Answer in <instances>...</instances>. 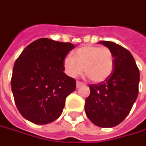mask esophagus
<instances>
[{"label":"esophagus","mask_w":146,"mask_h":146,"mask_svg":"<svg viewBox=\"0 0 146 146\" xmlns=\"http://www.w3.org/2000/svg\"><path fill=\"white\" fill-rule=\"evenodd\" d=\"M77 88H79L80 86H82V85H84V83L83 82H82L80 81H77Z\"/></svg>","instance_id":"1"}]
</instances>
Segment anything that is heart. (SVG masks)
Returning <instances> with one entry per match:
<instances>
[{"label":"heart","instance_id":"b5f03b06","mask_svg":"<svg viewBox=\"0 0 146 146\" xmlns=\"http://www.w3.org/2000/svg\"><path fill=\"white\" fill-rule=\"evenodd\" d=\"M66 73L76 78L84 70L85 74L93 82H104L111 74L114 68V56L107 47L84 45L78 48L73 57L67 56L64 59Z\"/></svg>","mask_w":146,"mask_h":146}]
</instances>
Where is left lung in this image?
Wrapping results in <instances>:
<instances>
[{
    "label": "left lung",
    "mask_w": 146,
    "mask_h": 146,
    "mask_svg": "<svg viewBox=\"0 0 146 146\" xmlns=\"http://www.w3.org/2000/svg\"><path fill=\"white\" fill-rule=\"evenodd\" d=\"M114 56V68L104 82L90 84V95L85 102L88 119L100 127H113L129 114L139 92L140 71L132 54L111 41H100Z\"/></svg>",
    "instance_id": "left-lung-1"
}]
</instances>
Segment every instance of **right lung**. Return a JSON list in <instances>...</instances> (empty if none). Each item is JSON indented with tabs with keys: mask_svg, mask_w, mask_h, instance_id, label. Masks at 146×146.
Instances as JSON below:
<instances>
[{
	"mask_svg": "<svg viewBox=\"0 0 146 146\" xmlns=\"http://www.w3.org/2000/svg\"><path fill=\"white\" fill-rule=\"evenodd\" d=\"M75 48L41 38L30 44L15 62L11 90L17 109L35 124L50 123L61 115L76 80L64 71V59Z\"/></svg>",
	"mask_w": 146,
	"mask_h": 146,
	"instance_id": "add662e5",
	"label": "right lung"
}]
</instances>
